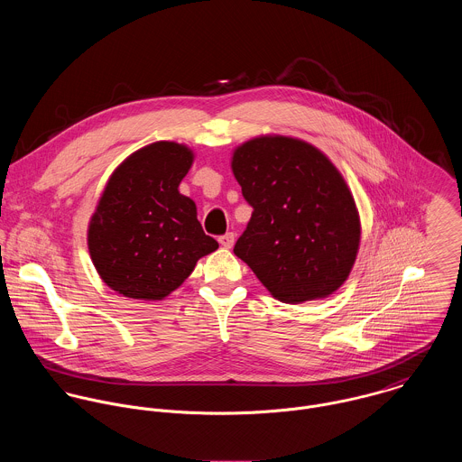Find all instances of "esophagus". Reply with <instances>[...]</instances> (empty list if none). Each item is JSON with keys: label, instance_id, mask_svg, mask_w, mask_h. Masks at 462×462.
I'll use <instances>...</instances> for the list:
<instances>
[{"label": "esophagus", "instance_id": "esophagus-1", "mask_svg": "<svg viewBox=\"0 0 462 462\" xmlns=\"http://www.w3.org/2000/svg\"><path fill=\"white\" fill-rule=\"evenodd\" d=\"M218 244H220L222 247H226V249H231V247L235 245V235H233V233L222 235V236L218 238Z\"/></svg>", "mask_w": 462, "mask_h": 462}]
</instances>
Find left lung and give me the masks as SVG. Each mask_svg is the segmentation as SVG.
I'll return each instance as SVG.
<instances>
[{"instance_id":"obj_1","label":"left lung","mask_w":462,"mask_h":462,"mask_svg":"<svg viewBox=\"0 0 462 462\" xmlns=\"http://www.w3.org/2000/svg\"><path fill=\"white\" fill-rule=\"evenodd\" d=\"M231 169L254 209L235 254L281 302L329 297L361 242L356 200L339 171L315 145L282 134L244 142Z\"/></svg>"}]
</instances>
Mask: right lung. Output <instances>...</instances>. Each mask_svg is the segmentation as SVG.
Returning a JSON list of instances; mask_svg holds the SVG:
<instances>
[{
	"instance_id": "obj_1",
	"label": "right lung",
	"mask_w": 462,
	"mask_h": 462,
	"mask_svg": "<svg viewBox=\"0 0 462 462\" xmlns=\"http://www.w3.org/2000/svg\"><path fill=\"white\" fill-rule=\"evenodd\" d=\"M194 163L185 143L160 140L130 154L110 176L90 217L87 245L99 277L136 300H163L218 249L196 202L180 194Z\"/></svg>"
}]
</instances>
